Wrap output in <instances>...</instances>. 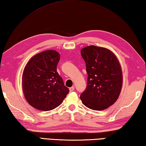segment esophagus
<instances>
[{
    "label": "esophagus",
    "mask_w": 146,
    "mask_h": 146,
    "mask_svg": "<svg viewBox=\"0 0 146 146\" xmlns=\"http://www.w3.org/2000/svg\"><path fill=\"white\" fill-rule=\"evenodd\" d=\"M74 90H75V87H71L70 88V92H73Z\"/></svg>",
    "instance_id": "1"
}]
</instances>
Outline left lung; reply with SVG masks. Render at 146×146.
<instances>
[{"mask_svg":"<svg viewBox=\"0 0 146 146\" xmlns=\"http://www.w3.org/2000/svg\"><path fill=\"white\" fill-rule=\"evenodd\" d=\"M86 66L87 84L80 94L83 104L90 109L102 110L114 103L123 84L121 65L113 53L105 48L89 46L81 50Z\"/></svg>","mask_w":146,"mask_h":146,"instance_id":"8db88e82","label":"left lung"}]
</instances>
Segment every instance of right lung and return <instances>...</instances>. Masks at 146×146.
I'll list each match as a JSON object with an SVG mask.
<instances>
[{
  "label": "right lung",
  "instance_id": "1",
  "mask_svg": "<svg viewBox=\"0 0 146 146\" xmlns=\"http://www.w3.org/2000/svg\"><path fill=\"white\" fill-rule=\"evenodd\" d=\"M59 60L57 52L46 50L32 57L23 70V93L27 102L36 109H54L70 92L57 71Z\"/></svg>",
  "mask_w": 146,
  "mask_h": 146
}]
</instances>
